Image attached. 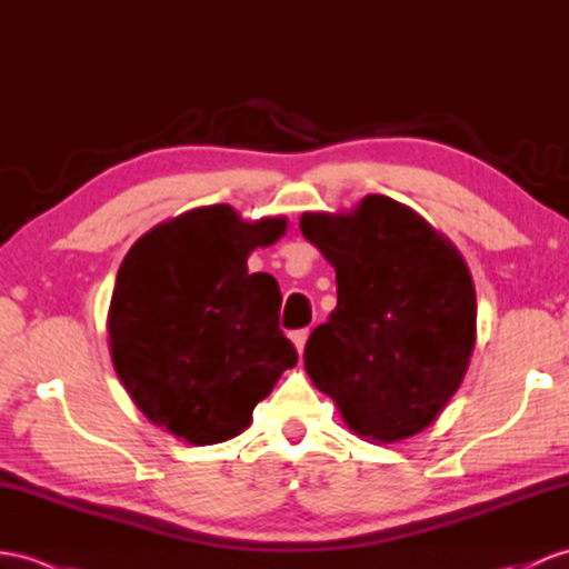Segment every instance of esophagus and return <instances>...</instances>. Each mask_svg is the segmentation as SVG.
<instances>
[{"instance_id": "34e87169", "label": "esophagus", "mask_w": 569, "mask_h": 569, "mask_svg": "<svg viewBox=\"0 0 569 569\" xmlns=\"http://www.w3.org/2000/svg\"><path fill=\"white\" fill-rule=\"evenodd\" d=\"M307 340H309V328H301V330L292 332V342H295V348H297L299 355L303 352V348H307Z\"/></svg>"}]
</instances>
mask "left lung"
Instances as JSON below:
<instances>
[{
  "mask_svg": "<svg viewBox=\"0 0 569 569\" xmlns=\"http://www.w3.org/2000/svg\"><path fill=\"white\" fill-rule=\"evenodd\" d=\"M307 237L336 268L338 307L303 350L318 391L352 432L393 445L437 420L476 348V289L453 243L386 196L348 214L307 212Z\"/></svg>",
  "mask_w": 569,
  "mask_h": 569,
  "instance_id": "8db88e82",
  "label": "left lung"
}]
</instances>
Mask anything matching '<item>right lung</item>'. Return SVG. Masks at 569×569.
<instances>
[{"instance_id":"right-lung-1","label":"right lung","mask_w":569,"mask_h":569,"mask_svg":"<svg viewBox=\"0 0 569 569\" xmlns=\"http://www.w3.org/2000/svg\"><path fill=\"white\" fill-rule=\"evenodd\" d=\"M287 229L284 217L243 221L229 204L198 207L137 241L108 309L113 367L144 418L190 445L241 435L295 345L280 330L282 295L246 260Z\"/></svg>"}]
</instances>
